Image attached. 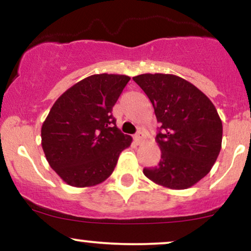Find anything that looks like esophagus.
<instances>
[{
  "instance_id": "34e87169",
  "label": "esophagus",
  "mask_w": 251,
  "mask_h": 251,
  "mask_svg": "<svg viewBox=\"0 0 251 251\" xmlns=\"http://www.w3.org/2000/svg\"><path fill=\"white\" fill-rule=\"evenodd\" d=\"M134 140H135V142H136L137 144H140L141 141H142V132L138 131L137 134L134 136Z\"/></svg>"
}]
</instances>
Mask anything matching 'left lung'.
<instances>
[{"mask_svg": "<svg viewBox=\"0 0 251 251\" xmlns=\"http://www.w3.org/2000/svg\"><path fill=\"white\" fill-rule=\"evenodd\" d=\"M147 94L161 123L160 163L143 174L169 189L193 187L210 172L222 147V121L213 102L187 79L172 74L132 77Z\"/></svg>", "mask_w": 251, "mask_h": 251, "instance_id": "1", "label": "left lung"}]
</instances>
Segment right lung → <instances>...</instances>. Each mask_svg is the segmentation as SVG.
Wrapping results in <instances>:
<instances>
[{
  "label": "right lung",
  "instance_id": "1",
  "mask_svg": "<svg viewBox=\"0 0 251 251\" xmlns=\"http://www.w3.org/2000/svg\"><path fill=\"white\" fill-rule=\"evenodd\" d=\"M130 77L96 74L56 100L41 129L49 166L76 188L102 183L114 172L122 150L132 138L116 126L113 107Z\"/></svg>",
  "mask_w": 251,
  "mask_h": 251
}]
</instances>
